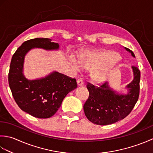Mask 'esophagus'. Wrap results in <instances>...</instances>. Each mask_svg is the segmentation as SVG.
I'll use <instances>...</instances> for the list:
<instances>
[{"mask_svg":"<svg viewBox=\"0 0 153 153\" xmlns=\"http://www.w3.org/2000/svg\"><path fill=\"white\" fill-rule=\"evenodd\" d=\"M77 83L78 86H83L84 85V82L82 78H79L77 80Z\"/></svg>","mask_w":153,"mask_h":153,"instance_id":"esophagus-1","label":"esophagus"}]
</instances>
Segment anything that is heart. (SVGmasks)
Returning a JSON list of instances; mask_svg holds the SVG:
<instances>
[{"label":"heart","instance_id":"1","mask_svg":"<svg viewBox=\"0 0 153 153\" xmlns=\"http://www.w3.org/2000/svg\"><path fill=\"white\" fill-rule=\"evenodd\" d=\"M119 56L112 51L86 53L82 55L80 61L71 57L70 60L77 69L84 67L93 70L92 78L98 83L105 82L109 75L115 70Z\"/></svg>","mask_w":153,"mask_h":153}]
</instances>
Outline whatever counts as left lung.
<instances>
[{"label":"left lung","instance_id":"obj_1","mask_svg":"<svg viewBox=\"0 0 153 153\" xmlns=\"http://www.w3.org/2000/svg\"><path fill=\"white\" fill-rule=\"evenodd\" d=\"M133 57L134 53L126 48ZM134 79L127 85L128 93L121 94L112 89L108 82L96 87L89 83L87 88L89 96L83 105L85 115L90 122L97 125H109L120 121L128 116L134 108L139 95L140 71L132 66Z\"/></svg>","mask_w":153,"mask_h":153}]
</instances>
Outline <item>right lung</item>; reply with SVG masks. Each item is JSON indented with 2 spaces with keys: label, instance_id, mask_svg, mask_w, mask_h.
Returning a JSON list of instances; mask_svg holds the SVG:
<instances>
[{
  "label": "right lung",
  "instance_id": "right-lung-1",
  "mask_svg": "<svg viewBox=\"0 0 153 153\" xmlns=\"http://www.w3.org/2000/svg\"><path fill=\"white\" fill-rule=\"evenodd\" d=\"M59 49V45L48 38L25 41L12 56L8 83L16 102L23 111L38 118H48L57 112L68 93L77 87L76 79L53 71L45 77L30 80L24 74L25 55L32 48Z\"/></svg>",
  "mask_w": 153,
  "mask_h": 153
}]
</instances>
